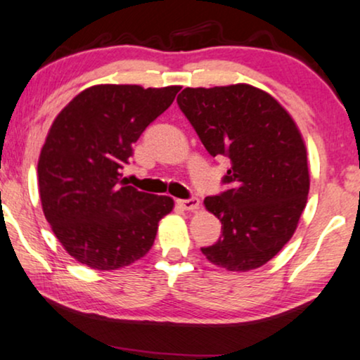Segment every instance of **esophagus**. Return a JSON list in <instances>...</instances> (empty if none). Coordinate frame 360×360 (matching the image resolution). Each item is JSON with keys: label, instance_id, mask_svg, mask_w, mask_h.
<instances>
[{"label": "esophagus", "instance_id": "1", "mask_svg": "<svg viewBox=\"0 0 360 360\" xmlns=\"http://www.w3.org/2000/svg\"><path fill=\"white\" fill-rule=\"evenodd\" d=\"M179 205L186 211H193L200 206V200L193 196V198H188V200H179Z\"/></svg>", "mask_w": 360, "mask_h": 360}]
</instances>
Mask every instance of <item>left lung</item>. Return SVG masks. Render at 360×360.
Here are the masks:
<instances>
[{
	"instance_id": "obj_1",
	"label": "left lung",
	"mask_w": 360,
	"mask_h": 360,
	"mask_svg": "<svg viewBox=\"0 0 360 360\" xmlns=\"http://www.w3.org/2000/svg\"><path fill=\"white\" fill-rule=\"evenodd\" d=\"M176 103L206 150L231 160L228 188L205 198L223 234L201 252L231 272L262 267L292 239L307 206V147L297 124L272 95L245 83L185 88Z\"/></svg>"
}]
</instances>
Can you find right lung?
Segmentation results:
<instances>
[{
	"label": "right lung",
	"instance_id": "obj_1",
	"mask_svg": "<svg viewBox=\"0 0 360 360\" xmlns=\"http://www.w3.org/2000/svg\"><path fill=\"white\" fill-rule=\"evenodd\" d=\"M180 88L95 85L53 120L37 164L39 195L56 238L80 264L116 270L154 244L174 200L136 190L121 170Z\"/></svg>",
	"mask_w": 360,
	"mask_h": 360
}]
</instances>
